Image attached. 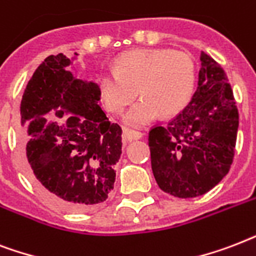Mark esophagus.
<instances>
[{
  "label": "esophagus",
  "mask_w": 256,
  "mask_h": 256,
  "mask_svg": "<svg viewBox=\"0 0 256 256\" xmlns=\"http://www.w3.org/2000/svg\"><path fill=\"white\" fill-rule=\"evenodd\" d=\"M122 138H126V140H138V138H142V132H138V130H124L122 132Z\"/></svg>",
  "instance_id": "1"
}]
</instances>
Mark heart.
I'll return each instance as SVG.
<instances>
[{
	"label": "heart",
	"mask_w": 256,
	"mask_h": 256,
	"mask_svg": "<svg viewBox=\"0 0 256 256\" xmlns=\"http://www.w3.org/2000/svg\"><path fill=\"white\" fill-rule=\"evenodd\" d=\"M196 81L195 61L191 54L172 49H136L118 57L114 70L98 77L102 104L114 114H122L136 98L126 122L142 126L159 114L174 116L184 110Z\"/></svg>",
	"instance_id": "b5f03b06"
}]
</instances>
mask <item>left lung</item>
I'll use <instances>...</instances> for the list:
<instances>
[{
    "mask_svg": "<svg viewBox=\"0 0 256 256\" xmlns=\"http://www.w3.org/2000/svg\"><path fill=\"white\" fill-rule=\"evenodd\" d=\"M199 86L167 126L148 134L152 171L159 187L178 198L212 190L228 174L236 146L239 114L227 74L202 53Z\"/></svg>",
    "mask_w": 256,
    "mask_h": 256,
    "instance_id": "left-lung-1",
    "label": "left lung"
}]
</instances>
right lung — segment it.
<instances>
[{"label": "right lung", "instance_id": "obj_1", "mask_svg": "<svg viewBox=\"0 0 256 256\" xmlns=\"http://www.w3.org/2000/svg\"><path fill=\"white\" fill-rule=\"evenodd\" d=\"M70 60L49 56L22 94L20 114L28 176L50 203L84 211L114 190L122 155V126L97 104L100 89L73 78Z\"/></svg>", "mask_w": 256, "mask_h": 256}]
</instances>
